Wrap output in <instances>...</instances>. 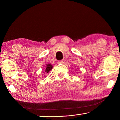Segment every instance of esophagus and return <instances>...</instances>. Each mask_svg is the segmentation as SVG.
Returning <instances> with one entry per match:
<instances>
[{
    "mask_svg": "<svg viewBox=\"0 0 120 120\" xmlns=\"http://www.w3.org/2000/svg\"><path fill=\"white\" fill-rule=\"evenodd\" d=\"M64 62V59H62L61 60H60L59 61V63H60V64H63V63Z\"/></svg>",
    "mask_w": 120,
    "mask_h": 120,
    "instance_id": "esophagus-1",
    "label": "esophagus"
}]
</instances>
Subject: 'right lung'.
<instances>
[{
    "label": "right lung",
    "instance_id": "add662e5",
    "mask_svg": "<svg viewBox=\"0 0 120 120\" xmlns=\"http://www.w3.org/2000/svg\"><path fill=\"white\" fill-rule=\"evenodd\" d=\"M52 68H53V66H52L51 64H48L47 66H46V69H45V71L46 72H47V73L49 72L52 69Z\"/></svg>",
    "mask_w": 120,
    "mask_h": 120
}]
</instances>
